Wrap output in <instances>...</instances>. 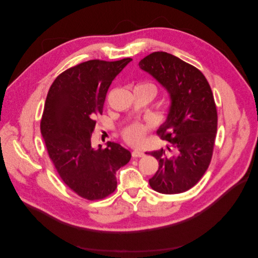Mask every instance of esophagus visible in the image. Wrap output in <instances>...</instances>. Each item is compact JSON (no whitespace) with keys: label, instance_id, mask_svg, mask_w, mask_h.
Here are the masks:
<instances>
[{"label":"esophagus","instance_id":"obj_1","mask_svg":"<svg viewBox=\"0 0 258 258\" xmlns=\"http://www.w3.org/2000/svg\"><path fill=\"white\" fill-rule=\"evenodd\" d=\"M131 155L134 158H140V157H143V156H145V154L141 151H134Z\"/></svg>","mask_w":258,"mask_h":258}]
</instances>
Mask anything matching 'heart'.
Segmentation results:
<instances>
[{"mask_svg":"<svg viewBox=\"0 0 258 258\" xmlns=\"http://www.w3.org/2000/svg\"><path fill=\"white\" fill-rule=\"evenodd\" d=\"M143 86H151L156 93V87L152 84H142ZM152 126L144 122H132L124 127L121 131V137L124 142L134 146H141L146 142V136L150 134Z\"/></svg>","mask_w":258,"mask_h":258,"instance_id":"1","label":"heart"}]
</instances>
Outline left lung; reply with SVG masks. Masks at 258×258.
<instances>
[{"label":"left lung","instance_id":"left-lung-1","mask_svg":"<svg viewBox=\"0 0 258 258\" xmlns=\"http://www.w3.org/2000/svg\"><path fill=\"white\" fill-rule=\"evenodd\" d=\"M139 66L172 99L168 118L157 131L169 142L168 151L148 153L159 162L150 185L161 194L184 192L200 181L212 159L217 131L213 92L200 70L171 53L152 52Z\"/></svg>","mask_w":258,"mask_h":258}]
</instances>
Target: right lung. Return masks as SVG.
<instances>
[{"label":"right lung","mask_w":258,"mask_h":258,"mask_svg":"<svg viewBox=\"0 0 258 258\" xmlns=\"http://www.w3.org/2000/svg\"><path fill=\"white\" fill-rule=\"evenodd\" d=\"M131 60L82 62L59 74L48 90L41 132L49 159L64 184L84 199L101 200L113 194L116 171L131 158L118 143L107 142L97 151L91 146L108 87Z\"/></svg>","instance_id":"1"}]
</instances>
